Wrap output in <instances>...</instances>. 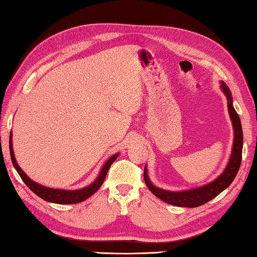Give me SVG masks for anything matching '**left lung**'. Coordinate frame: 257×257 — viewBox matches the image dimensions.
<instances>
[{
    "label": "left lung",
    "instance_id": "8db88e82",
    "mask_svg": "<svg viewBox=\"0 0 257 257\" xmlns=\"http://www.w3.org/2000/svg\"><path fill=\"white\" fill-rule=\"evenodd\" d=\"M221 88L222 92L226 96L228 100V109L229 115L232 120L234 129V141L233 147H232V153L229 160V163L226 168L220 174L216 180L211 183L205 185V186L197 187L188 190H183V192H170V190H165L162 188H159L151 183L150 178L148 176V170L147 166L145 168V173H143V178L147 184L148 188L151 190V193L156 195L158 198L168 202L173 206L178 207H188V208H195L199 207L201 205L206 204L209 200L213 199L217 197L220 193L230 186V184L233 182L235 178L238 169H240L241 161H242V149H243V131H242V124L240 117H238L237 112L235 111L233 103H232V95L230 88L221 82Z\"/></svg>",
    "mask_w": 257,
    "mask_h": 257
}]
</instances>
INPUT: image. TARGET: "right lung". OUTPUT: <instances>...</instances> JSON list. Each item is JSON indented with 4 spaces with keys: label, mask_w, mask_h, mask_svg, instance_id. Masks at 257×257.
Instances as JSON below:
<instances>
[{
    "label": "right lung",
    "mask_w": 257,
    "mask_h": 257,
    "mask_svg": "<svg viewBox=\"0 0 257 257\" xmlns=\"http://www.w3.org/2000/svg\"><path fill=\"white\" fill-rule=\"evenodd\" d=\"M13 143H12V133L10 134V154H11V159H12V163H13L15 170L19 173L23 182L25 183L29 189L34 192L38 197H40L41 199H44L46 201L53 202V204H62V205H72V204H77V202L84 201L87 199L88 197H91L94 193H96L98 188L101 186V184L104 183L105 177L107 172H108L110 165L114 163V161L118 158L119 153L114 154L111 156L108 160L106 161L103 168H101L99 174L97 176L96 180H95L92 184H89L88 186L77 189V190H67V189H56V188H49L43 186L38 183L34 182L31 180L24 172L20 165L17 164L16 159L14 156V151H13Z\"/></svg>",
    "instance_id": "1"
}]
</instances>
